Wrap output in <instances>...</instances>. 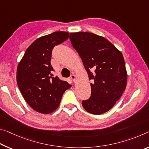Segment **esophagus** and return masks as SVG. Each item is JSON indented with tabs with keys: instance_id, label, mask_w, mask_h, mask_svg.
Segmentation results:
<instances>
[{
	"instance_id": "1",
	"label": "esophagus",
	"mask_w": 149,
	"mask_h": 149,
	"mask_svg": "<svg viewBox=\"0 0 149 149\" xmlns=\"http://www.w3.org/2000/svg\"><path fill=\"white\" fill-rule=\"evenodd\" d=\"M70 77H71V79L73 80V81H74V82H75V81H76V76H75L74 74L71 75Z\"/></svg>"
}]
</instances>
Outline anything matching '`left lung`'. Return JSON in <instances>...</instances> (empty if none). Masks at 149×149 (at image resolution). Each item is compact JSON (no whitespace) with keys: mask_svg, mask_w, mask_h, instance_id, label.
I'll use <instances>...</instances> for the list:
<instances>
[{"mask_svg":"<svg viewBox=\"0 0 149 149\" xmlns=\"http://www.w3.org/2000/svg\"><path fill=\"white\" fill-rule=\"evenodd\" d=\"M72 46L81 58L91 83V94L82 105L87 112L103 114L121 97L127 74L122 53L104 37L91 32L70 33Z\"/></svg>","mask_w":149,"mask_h":149,"instance_id":"obj_1","label":"left lung"}]
</instances>
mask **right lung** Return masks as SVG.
<instances>
[{
    "mask_svg": "<svg viewBox=\"0 0 149 149\" xmlns=\"http://www.w3.org/2000/svg\"><path fill=\"white\" fill-rule=\"evenodd\" d=\"M66 32H54L36 39L18 65L16 81L23 97L36 111L49 114L58 107L65 90L72 86L53 77L50 60L55 46L69 38Z\"/></svg>",
    "mask_w": 149,
    "mask_h": 149,
    "instance_id": "obj_1",
    "label": "right lung"
}]
</instances>
